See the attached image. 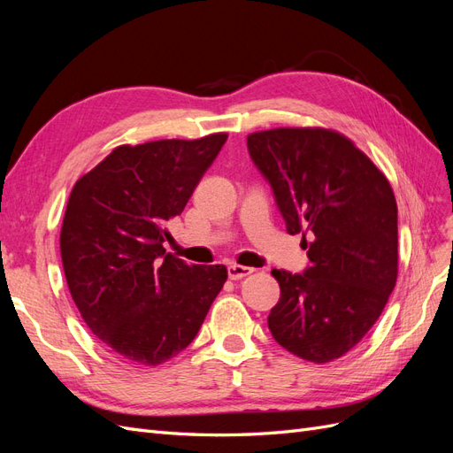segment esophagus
<instances>
[{
    "label": "esophagus",
    "instance_id": "esophagus-1",
    "mask_svg": "<svg viewBox=\"0 0 453 453\" xmlns=\"http://www.w3.org/2000/svg\"><path fill=\"white\" fill-rule=\"evenodd\" d=\"M255 270L251 266H242V265H230L228 266V278L230 280H242L245 276H250Z\"/></svg>",
    "mask_w": 453,
    "mask_h": 453
}]
</instances>
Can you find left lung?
Segmentation results:
<instances>
[{"mask_svg": "<svg viewBox=\"0 0 453 453\" xmlns=\"http://www.w3.org/2000/svg\"><path fill=\"white\" fill-rule=\"evenodd\" d=\"M248 149L273 190L287 232L303 234L310 258L303 273L272 270L281 295L268 328L296 357L331 363L359 344L395 289L393 188L374 162L334 130L255 132Z\"/></svg>", "mask_w": 453, "mask_h": 453, "instance_id": "left-lung-1", "label": "left lung"}]
</instances>
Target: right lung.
<instances>
[{
    "label": "right lung",
    "mask_w": 453,
    "mask_h": 453,
    "mask_svg": "<svg viewBox=\"0 0 453 453\" xmlns=\"http://www.w3.org/2000/svg\"><path fill=\"white\" fill-rule=\"evenodd\" d=\"M226 138L120 145L72 190L60 232L65 281L81 318L120 361L175 357L223 289V265H187L162 243Z\"/></svg>",
    "instance_id": "right-lung-1"
}]
</instances>
